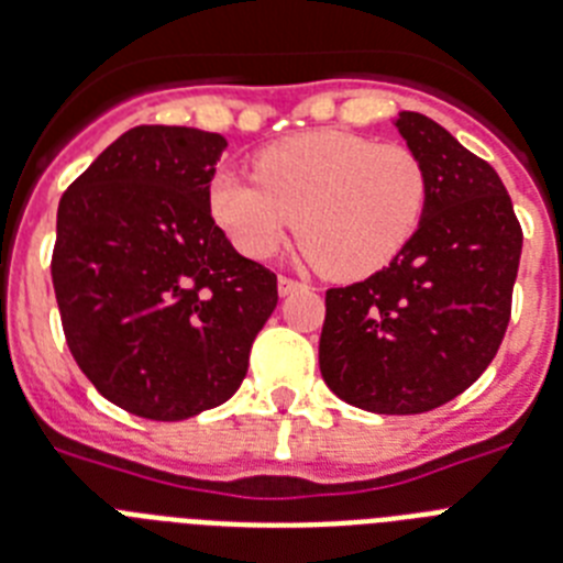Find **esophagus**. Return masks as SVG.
Wrapping results in <instances>:
<instances>
[{
  "label": "esophagus",
  "mask_w": 563,
  "mask_h": 563,
  "mask_svg": "<svg viewBox=\"0 0 563 563\" xmlns=\"http://www.w3.org/2000/svg\"><path fill=\"white\" fill-rule=\"evenodd\" d=\"M296 290H308V285H305V282H296V278L290 276H278V292H282V296H290V292Z\"/></svg>",
  "instance_id": "esophagus-1"
}]
</instances>
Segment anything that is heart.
<instances>
[{
	"label": "heart",
	"instance_id": "obj_1",
	"mask_svg": "<svg viewBox=\"0 0 563 563\" xmlns=\"http://www.w3.org/2000/svg\"><path fill=\"white\" fill-rule=\"evenodd\" d=\"M207 207L250 258L276 253L299 224L313 262L336 278H365L415 241L429 172L411 148L324 129L264 148L255 175L218 169Z\"/></svg>",
	"mask_w": 563,
	"mask_h": 563
}]
</instances>
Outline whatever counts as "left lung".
<instances>
[{"label": "left lung", "mask_w": 563, "mask_h": 563, "mask_svg": "<svg viewBox=\"0 0 563 563\" xmlns=\"http://www.w3.org/2000/svg\"><path fill=\"white\" fill-rule=\"evenodd\" d=\"M429 172L415 241L388 267L324 296L319 371L374 415H422L475 383L504 342L523 232L504 180L417 111L394 118Z\"/></svg>", "instance_id": "1"}]
</instances>
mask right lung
Returning <instances> with one entry per match:
<instances>
[{
  "label": "right lung",
  "instance_id": "1",
  "mask_svg": "<svg viewBox=\"0 0 563 563\" xmlns=\"http://www.w3.org/2000/svg\"><path fill=\"white\" fill-rule=\"evenodd\" d=\"M224 148L216 132L134 125L59 201L51 278L65 342L129 415L175 422L227 402L276 310V273L209 216Z\"/></svg>",
  "mask_w": 563,
  "mask_h": 563
}]
</instances>
